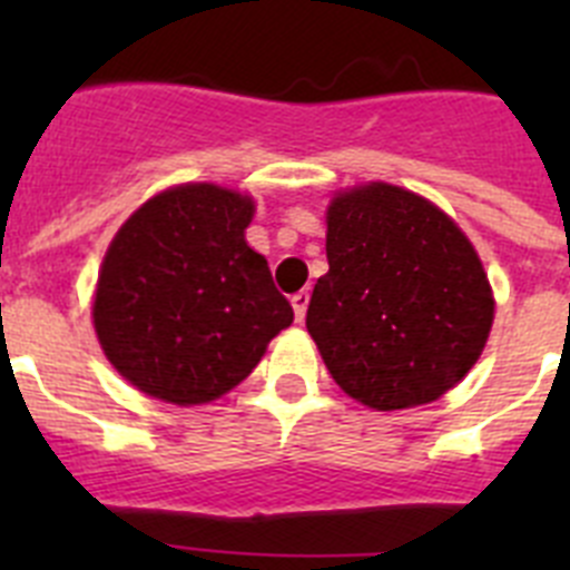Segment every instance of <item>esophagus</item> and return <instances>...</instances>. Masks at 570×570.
<instances>
[{"label":"esophagus","instance_id":"1","mask_svg":"<svg viewBox=\"0 0 570 570\" xmlns=\"http://www.w3.org/2000/svg\"><path fill=\"white\" fill-rule=\"evenodd\" d=\"M308 302H311V294H308V291H299V294L291 296V305H294V316H296V322L305 320V311H308Z\"/></svg>","mask_w":570,"mask_h":570}]
</instances>
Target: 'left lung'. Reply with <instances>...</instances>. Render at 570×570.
I'll return each mask as SVG.
<instances>
[{
	"label": "left lung",
	"instance_id": "1",
	"mask_svg": "<svg viewBox=\"0 0 570 570\" xmlns=\"http://www.w3.org/2000/svg\"><path fill=\"white\" fill-rule=\"evenodd\" d=\"M325 254L305 325L347 396L376 411L425 405L480 360L491 285L436 205L385 183L345 190L328 208Z\"/></svg>",
	"mask_w": 570,
	"mask_h": 570
}]
</instances>
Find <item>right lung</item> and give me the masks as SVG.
Returning <instances> with one entry per match:
<instances>
[{
    "label": "right lung",
    "instance_id": "obj_1",
    "mask_svg": "<svg viewBox=\"0 0 570 570\" xmlns=\"http://www.w3.org/2000/svg\"><path fill=\"white\" fill-rule=\"evenodd\" d=\"M254 199L219 185L163 190L105 254L94 328L142 394L203 405L228 394L294 322L268 259L245 242Z\"/></svg>",
    "mask_w": 570,
    "mask_h": 570
}]
</instances>
